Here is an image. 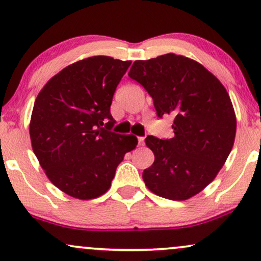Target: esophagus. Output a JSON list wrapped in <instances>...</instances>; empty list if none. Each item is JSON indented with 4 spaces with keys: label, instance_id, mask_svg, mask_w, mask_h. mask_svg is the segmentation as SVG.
Instances as JSON below:
<instances>
[{
    "label": "esophagus",
    "instance_id": "34e87169",
    "mask_svg": "<svg viewBox=\"0 0 261 261\" xmlns=\"http://www.w3.org/2000/svg\"><path fill=\"white\" fill-rule=\"evenodd\" d=\"M137 141H139V145H142V143H143V141H145V137H143V136H140V137H137Z\"/></svg>",
    "mask_w": 261,
    "mask_h": 261
}]
</instances>
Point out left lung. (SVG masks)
Wrapping results in <instances>:
<instances>
[{
    "label": "left lung",
    "instance_id": "left-lung-1",
    "mask_svg": "<svg viewBox=\"0 0 261 261\" xmlns=\"http://www.w3.org/2000/svg\"><path fill=\"white\" fill-rule=\"evenodd\" d=\"M128 77L152 97L160 119L174 116L172 139L146 137L154 162L143 170L155 195L187 200L215 179L236 137V114L222 83L202 65L175 54L135 61Z\"/></svg>",
    "mask_w": 261,
    "mask_h": 261
}]
</instances>
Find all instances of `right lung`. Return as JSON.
Listing matches in <instances>:
<instances>
[{
  "instance_id": "1",
  "label": "right lung",
  "mask_w": 261,
  "mask_h": 261,
  "mask_svg": "<svg viewBox=\"0 0 261 261\" xmlns=\"http://www.w3.org/2000/svg\"><path fill=\"white\" fill-rule=\"evenodd\" d=\"M131 61L93 56L54 76L35 99L33 151L47 178L81 200L103 195L137 139L113 133L110 106Z\"/></svg>"
}]
</instances>
